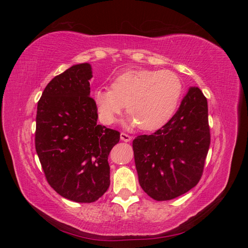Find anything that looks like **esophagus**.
I'll use <instances>...</instances> for the list:
<instances>
[{
	"mask_svg": "<svg viewBox=\"0 0 248 248\" xmlns=\"http://www.w3.org/2000/svg\"><path fill=\"white\" fill-rule=\"evenodd\" d=\"M120 139H121V140H123V141H130L131 140V137L130 136H128V134H126V133H124V132H122L121 134H120Z\"/></svg>",
	"mask_w": 248,
	"mask_h": 248,
	"instance_id": "1",
	"label": "esophagus"
}]
</instances>
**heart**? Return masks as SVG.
Wrapping results in <instances>:
<instances>
[{
  "label": "heart",
  "instance_id": "heart-1",
  "mask_svg": "<svg viewBox=\"0 0 248 248\" xmlns=\"http://www.w3.org/2000/svg\"><path fill=\"white\" fill-rule=\"evenodd\" d=\"M111 90L99 88L93 99L104 124L116 122L127 106L129 126L146 131L160 129L175 115L183 94V84L170 70H127L111 82Z\"/></svg>",
  "mask_w": 248,
  "mask_h": 248
}]
</instances>
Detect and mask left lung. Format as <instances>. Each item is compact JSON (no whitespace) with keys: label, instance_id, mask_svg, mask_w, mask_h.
Listing matches in <instances>:
<instances>
[{"label":"left lung","instance_id":"left-lung-1","mask_svg":"<svg viewBox=\"0 0 248 248\" xmlns=\"http://www.w3.org/2000/svg\"><path fill=\"white\" fill-rule=\"evenodd\" d=\"M210 146L208 103L192 87L170 122L132 141L140 185L155 201L182 196L202 175Z\"/></svg>","mask_w":248,"mask_h":248}]
</instances>
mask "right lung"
Listing matches in <instances>:
<instances>
[{
  "label": "right lung",
  "instance_id": "1",
  "mask_svg": "<svg viewBox=\"0 0 248 248\" xmlns=\"http://www.w3.org/2000/svg\"><path fill=\"white\" fill-rule=\"evenodd\" d=\"M92 77L89 63L71 66L48 82L37 106L35 147L44 175L77 202H93L108 190V158L120 140L119 131L97 124Z\"/></svg>",
  "mask_w": 248,
  "mask_h": 248
}]
</instances>
